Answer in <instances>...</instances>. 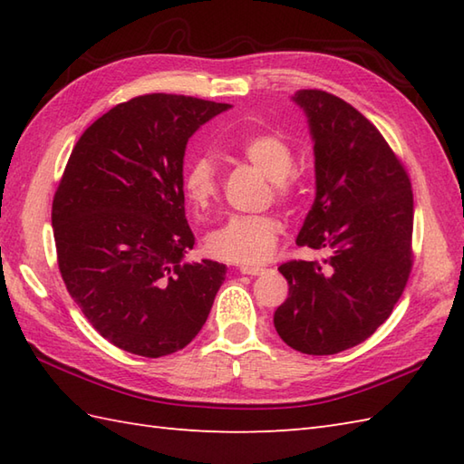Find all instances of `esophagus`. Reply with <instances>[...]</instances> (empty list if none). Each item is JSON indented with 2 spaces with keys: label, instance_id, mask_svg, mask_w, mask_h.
<instances>
[{
  "label": "esophagus",
  "instance_id": "esophagus-1",
  "mask_svg": "<svg viewBox=\"0 0 464 464\" xmlns=\"http://www.w3.org/2000/svg\"><path fill=\"white\" fill-rule=\"evenodd\" d=\"M239 271L243 275H261L265 269L263 267H253V265H241Z\"/></svg>",
  "mask_w": 464,
  "mask_h": 464
}]
</instances>
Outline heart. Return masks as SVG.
Masks as SVG:
<instances>
[{
  "label": "heart",
  "mask_w": 464,
  "mask_h": 464,
  "mask_svg": "<svg viewBox=\"0 0 464 464\" xmlns=\"http://www.w3.org/2000/svg\"><path fill=\"white\" fill-rule=\"evenodd\" d=\"M237 150L251 165L271 177V189L279 201L293 203L299 199L303 189L299 175L293 171L295 153L281 133H251L243 137ZM183 193L197 211L207 209L215 201L219 193V173L211 157L199 155L187 165ZM279 235L281 221L275 215H233L207 235L205 251L219 261L259 265L271 257Z\"/></svg>",
  "instance_id": "b5f03b06"
}]
</instances>
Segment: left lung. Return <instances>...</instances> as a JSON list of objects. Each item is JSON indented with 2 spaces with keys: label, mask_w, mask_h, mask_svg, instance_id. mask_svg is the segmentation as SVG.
I'll list each match as a JSON object with an SVG mask.
<instances>
[{
  "label": "left lung",
  "mask_w": 464,
  "mask_h": 464,
  "mask_svg": "<svg viewBox=\"0 0 464 464\" xmlns=\"http://www.w3.org/2000/svg\"><path fill=\"white\" fill-rule=\"evenodd\" d=\"M317 195L297 237L324 261H287L289 297L275 329L291 349L334 354L369 339L389 319L412 269V189L391 145L341 97L303 90Z\"/></svg>",
  "instance_id": "obj_1"
}]
</instances>
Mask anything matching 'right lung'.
<instances>
[{"label": "right lung", "instance_id": "add662e5", "mask_svg": "<svg viewBox=\"0 0 464 464\" xmlns=\"http://www.w3.org/2000/svg\"><path fill=\"white\" fill-rule=\"evenodd\" d=\"M231 105L150 93L115 105L75 143L52 205L57 265L103 339L165 357L201 331L225 281L223 263H183L189 137Z\"/></svg>", "mask_w": 464, "mask_h": 464}]
</instances>
